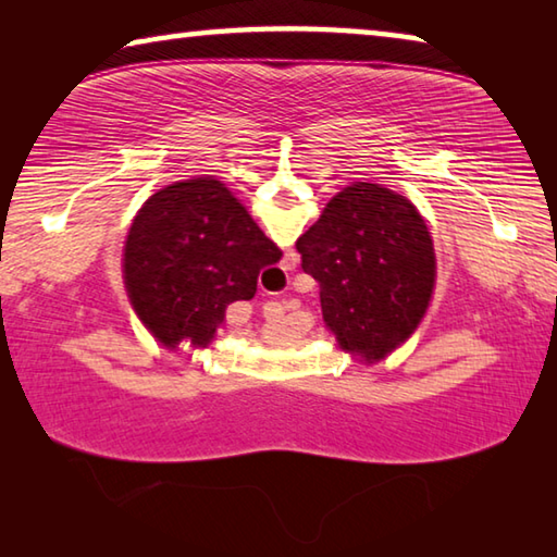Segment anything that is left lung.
Listing matches in <instances>:
<instances>
[{"label":"left lung","instance_id":"1","mask_svg":"<svg viewBox=\"0 0 557 557\" xmlns=\"http://www.w3.org/2000/svg\"><path fill=\"white\" fill-rule=\"evenodd\" d=\"M297 250L319 282L324 324L363 361L408 342L428 312L437 275L432 235L418 209L383 184L338 191Z\"/></svg>","mask_w":557,"mask_h":557}]
</instances>
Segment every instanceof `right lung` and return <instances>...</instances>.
Returning a JSON list of instances; mask_svg holds the SVG:
<instances>
[{
	"label": "right lung",
	"instance_id": "obj_1",
	"mask_svg": "<svg viewBox=\"0 0 557 557\" xmlns=\"http://www.w3.org/2000/svg\"><path fill=\"white\" fill-rule=\"evenodd\" d=\"M282 250L213 176L159 188L129 225L122 277L157 342L206 348L233 301L252 299Z\"/></svg>",
	"mask_w": 557,
	"mask_h": 557
}]
</instances>
